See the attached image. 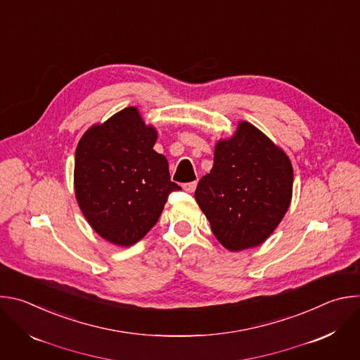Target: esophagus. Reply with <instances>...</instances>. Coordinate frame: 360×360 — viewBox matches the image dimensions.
<instances>
[{
  "label": "esophagus",
  "mask_w": 360,
  "mask_h": 360,
  "mask_svg": "<svg viewBox=\"0 0 360 360\" xmlns=\"http://www.w3.org/2000/svg\"><path fill=\"white\" fill-rule=\"evenodd\" d=\"M196 185H198V182H196V181H193V182L184 184V185H182V188H184L186 192H193V191L196 189Z\"/></svg>",
  "instance_id": "1"
}]
</instances>
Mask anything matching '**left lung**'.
I'll list each match as a JSON object with an SVG mask.
<instances>
[{
    "mask_svg": "<svg viewBox=\"0 0 360 360\" xmlns=\"http://www.w3.org/2000/svg\"><path fill=\"white\" fill-rule=\"evenodd\" d=\"M293 185L286 153L249 122L215 146L214 167L195 199L217 239L229 250L258 246L285 217Z\"/></svg>",
    "mask_w": 360,
    "mask_h": 360,
    "instance_id": "obj_1",
    "label": "left lung"
}]
</instances>
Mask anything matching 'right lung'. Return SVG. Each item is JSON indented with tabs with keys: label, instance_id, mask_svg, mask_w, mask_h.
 I'll use <instances>...</instances> for the list:
<instances>
[{
	"label": "right lung",
	"instance_id": "obj_1",
	"mask_svg": "<svg viewBox=\"0 0 360 360\" xmlns=\"http://www.w3.org/2000/svg\"><path fill=\"white\" fill-rule=\"evenodd\" d=\"M157 131L128 107L94 125L75 150V196L92 229L111 243L142 239L162 214L171 192L168 161L153 150Z\"/></svg>",
	"mask_w": 360,
	"mask_h": 360
}]
</instances>
